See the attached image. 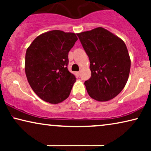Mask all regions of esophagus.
<instances>
[{
  "label": "esophagus",
  "instance_id": "obj_1",
  "mask_svg": "<svg viewBox=\"0 0 151 151\" xmlns=\"http://www.w3.org/2000/svg\"><path fill=\"white\" fill-rule=\"evenodd\" d=\"M76 75H77L78 76H79L80 75V71H78L76 72Z\"/></svg>",
  "mask_w": 151,
  "mask_h": 151
}]
</instances>
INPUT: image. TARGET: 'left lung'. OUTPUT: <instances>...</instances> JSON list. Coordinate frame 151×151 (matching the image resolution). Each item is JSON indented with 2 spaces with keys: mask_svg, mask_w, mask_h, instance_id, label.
I'll return each mask as SVG.
<instances>
[{
  "mask_svg": "<svg viewBox=\"0 0 151 151\" xmlns=\"http://www.w3.org/2000/svg\"><path fill=\"white\" fill-rule=\"evenodd\" d=\"M77 35L90 61L91 76L84 82L88 94L99 102L114 98L124 88L131 69L124 42L102 27Z\"/></svg>",
  "mask_w": 151,
  "mask_h": 151,
  "instance_id": "left-lung-1",
  "label": "left lung"
}]
</instances>
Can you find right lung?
Masks as SVG:
<instances>
[{
  "mask_svg": "<svg viewBox=\"0 0 151 151\" xmlns=\"http://www.w3.org/2000/svg\"><path fill=\"white\" fill-rule=\"evenodd\" d=\"M77 40L74 33L49 31L36 37L27 49V78L45 102L58 104L69 96L76 78L68 71V53Z\"/></svg>",
  "mask_w": 151,
  "mask_h": 151,
  "instance_id": "obj_1",
  "label": "right lung"
}]
</instances>
